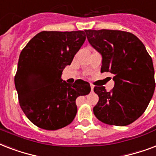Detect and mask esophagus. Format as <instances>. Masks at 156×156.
Wrapping results in <instances>:
<instances>
[{"instance_id": "1", "label": "esophagus", "mask_w": 156, "mask_h": 156, "mask_svg": "<svg viewBox=\"0 0 156 156\" xmlns=\"http://www.w3.org/2000/svg\"><path fill=\"white\" fill-rule=\"evenodd\" d=\"M90 89H91V91H93V90H94V86L92 84H90Z\"/></svg>"}]
</instances>
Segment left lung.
<instances>
[{"label": "left lung", "instance_id": "obj_1", "mask_svg": "<svg viewBox=\"0 0 156 156\" xmlns=\"http://www.w3.org/2000/svg\"><path fill=\"white\" fill-rule=\"evenodd\" d=\"M90 44L102 56L101 73L113 75V89L95 87L99 101L93 112L98 120L126 126L140 117L155 91L152 59L132 33L115 30H85Z\"/></svg>", "mask_w": 156, "mask_h": 156}]
</instances>
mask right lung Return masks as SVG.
I'll return each instance as SVG.
<instances>
[{
	"instance_id": "right-lung-1",
	"label": "right lung",
	"mask_w": 156,
	"mask_h": 156,
	"mask_svg": "<svg viewBox=\"0 0 156 156\" xmlns=\"http://www.w3.org/2000/svg\"><path fill=\"white\" fill-rule=\"evenodd\" d=\"M85 40L83 30L41 31L22 50L14 84L21 108L38 127L56 130L68 126L77 113L76 99L90 93L87 82L61 79Z\"/></svg>"
}]
</instances>
